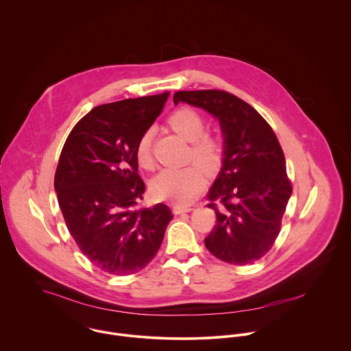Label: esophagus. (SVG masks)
Wrapping results in <instances>:
<instances>
[{
  "label": "esophagus",
  "mask_w": 351,
  "mask_h": 351,
  "mask_svg": "<svg viewBox=\"0 0 351 351\" xmlns=\"http://www.w3.org/2000/svg\"><path fill=\"white\" fill-rule=\"evenodd\" d=\"M195 208L193 206H184V205H174L173 206V212L176 215H180V213H185V212H191Z\"/></svg>",
  "instance_id": "obj_1"
}]
</instances>
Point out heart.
Instances as JSON below:
<instances>
[{
    "label": "heart",
    "mask_w": 351,
    "mask_h": 351,
    "mask_svg": "<svg viewBox=\"0 0 351 351\" xmlns=\"http://www.w3.org/2000/svg\"><path fill=\"white\" fill-rule=\"evenodd\" d=\"M167 124L185 141L192 142L191 151L195 162L206 171L219 167L224 141L219 134L205 132V119L200 112L189 106H181L170 113ZM135 156L139 166L150 169L152 166V130H146L139 136L135 146ZM205 185V177L199 166L181 169H165L156 174L151 182V193L158 200H167L186 205L195 200Z\"/></svg>",
    "instance_id": "b5f03b06"
}]
</instances>
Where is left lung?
I'll list each match as a JSON object with an SVG mask.
<instances>
[{"label":"left lung","mask_w":351,"mask_h":351,"mask_svg":"<svg viewBox=\"0 0 351 351\" xmlns=\"http://www.w3.org/2000/svg\"><path fill=\"white\" fill-rule=\"evenodd\" d=\"M180 101L212 113L224 134L223 167L206 195L216 224L205 246L223 262L252 263L273 247L292 195L284 151L250 104L226 90H181Z\"/></svg>","instance_id":"1"}]
</instances>
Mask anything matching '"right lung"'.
I'll use <instances>...</instances> for the list:
<instances>
[{"label":"right lung","mask_w":351,"mask_h":351,"mask_svg":"<svg viewBox=\"0 0 351 351\" xmlns=\"http://www.w3.org/2000/svg\"><path fill=\"white\" fill-rule=\"evenodd\" d=\"M170 92L93 108L71 130L53 186L73 239L113 276L141 271L159 250L173 213L162 202L139 208L145 182L135 146L162 112Z\"/></svg>","instance_id":"add662e5"}]
</instances>
